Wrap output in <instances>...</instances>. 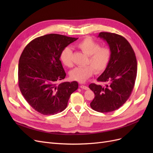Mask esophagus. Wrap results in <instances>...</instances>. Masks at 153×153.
<instances>
[{"instance_id": "34e87169", "label": "esophagus", "mask_w": 153, "mask_h": 153, "mask_svg": "<svg viewBox=\"0 0 153 153\" xmlns=\"http://www.w3.org/2000/svg\"><path fill=\"white\" fill-rule=\"evenodd\" d=\"M80 88H81V89H85V90H87V89H89V87H88L87 86L84 85H80Z\"/></svg>"}]
</instances>
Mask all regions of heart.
<instances>
[{"label": "heart", "instance_id": "obj_1", "mask_svg": "<svg viewBox=\"0 0 153 153\" xmlns=\"http://www.w3.org/2000/svg\"><path fill=\"white\" fill-rule=\"evenodd\" d=\"M77 48L89 55L87 64L90 65L76 67L70 71L69 75L72 80L84 82L96 73H100L107 68L112 56L111 49L106 46L101 47L99 43L91 38H85L76 44ZM72 51L69 47L64 48L60 54V59L67 67L73 66Z\"/></svg>", "mask_w": 153, "mask_h": 153}]
</instances>
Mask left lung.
<instances>
[{"mask_svg":"<svg viewBox=\"0 0 153 153\" xmlns=\"http://www.w3.org/2000/svg\"><path fill=\"white\" fill-rule=\"evenodd\" d=\"M98 37L107 42L112 56L107 68L97 79L105 85H89L95 96L90 105L97 112L106 113L116 110L129 98L135 86L137 62L131 45L123 36L101 32Z\"/></svg>","mask_w":153,"mask_h":153,"instance_id":"obj_1","label":"left lung"}]
</instances>
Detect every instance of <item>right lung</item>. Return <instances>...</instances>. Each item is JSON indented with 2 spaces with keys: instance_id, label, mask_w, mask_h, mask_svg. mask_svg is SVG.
Listing matches in <instances>:
<instances>
[{
  "instance_id": "1",
  "label": "right lung",
  "mask_w": 153,
  "mask_h": 153,
  "mask_svg": "<svg viewBox=\"0 0 153 153\" xmlns=\"http://www.w3.org/2000/svg\"><path fill=\"white\" fill-rule=\"evenodd\" d=\"M78 38L50 34L31 41L21 54L18 85L31 107L43 115H54L66 108L76 81L60 82L66 76L60 54Z\"/></svg>"
}]
</instances>
